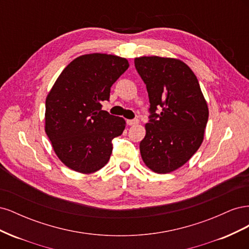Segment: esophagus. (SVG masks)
Instances as JSON below:
<instances>
[{
  "mask_svg": "<svg viewBox=\"0 0 249 249\" xmlns=\"http://www.w3.org/2000/svg\"><path fill=\"white\" fill-rule=\"evenodd\" d=\"M138 123H139L138 119H127L126 120V124L129 125H136V124H138Z\"/></svg>",
  "mask_w": 249,
  "mask_h": 249,
  "instance_id": "1",
  "label": "esophagus"
}]
</instances>
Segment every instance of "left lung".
I'll return each instance as SVG.
<instances>
[{
  "mask_svg": "<svg viewBox=\"0 0 249 249\" xmlns=\"http://www.w3.org/2000/svg\"><path fill=\"white\" fill-rule=\"evenodd\" d=\"M149 97V123L140 142L146 166L168 173L190 160L203 140L209 109L191 69L175 58H135ZM159 108L160 113L155 111Z\"/></svg>",
  "mask_w": 249,
  "mask_h": 249,
  "instance_id": "obj_1",
  "label": "left lung"
}]
</instances>
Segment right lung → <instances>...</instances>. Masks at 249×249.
Returning <instances> with one entry per match:
<instances>
[{
	"mask_svg": "<svg viewBox=\"0 0 249 249\" xmlns=\"http://www.w3.org/2000/svg\"><path fill=\"white\" fill-rule=\"evenodd\" d=\"M125 58L83 55L60 73L46 100V133L67 167L81 173L103 168L112 154V139L123 134L125 120L102 110L110 88L127 70Z\"/></svg>",
	"mask_w": 249,
	"mask_h": 249,
	"instance_id": "obj_1",
	"label": "right lung"
}]
</instances>
